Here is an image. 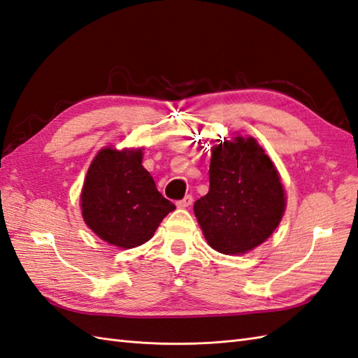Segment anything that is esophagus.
<instances>
[{
  "label": "esophagus",
  "instance_id": "obj_1",
  "mask_svg": "<svg viewBox=\"0 0 358 358\" xmlns=\"http://www.w3.org/2000/svg\"><path fill=\"white\" fill-rule=\"evenodd\" d=\"M194 198L192 195H186L182 199H180V201H177V207H180V209H185V207H189L190 204H192Z\"/></svg>",
  "mask_w": 358,
  "mask_h": 358
}]
</instances>
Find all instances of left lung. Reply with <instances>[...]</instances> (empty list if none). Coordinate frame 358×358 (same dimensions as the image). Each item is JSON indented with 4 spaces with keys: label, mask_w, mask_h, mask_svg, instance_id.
<instances>
[{
    "label": "left lung",
    "mask_w": 358,
    "mask_h": 358,
    "mask_svg": "<svg viewBox=\"0 0 358 358\" xmlns=\"http://www.w3.org/2000/svg\"><path fill=\"white\" fill-rule=\"evenodd\" d=\"M210 187L194 204L213 250L241 255L262 244L280 222L285 194L274 164L248 137L224 140L212 149Z\"/></svg>",
    "instance_id": "1"
}]
</instances>
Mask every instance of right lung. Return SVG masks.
I'll return each mask as SVG.
<instances>
[{"instance_id":"obj_1","label":"right lung","mask_w":358,"mask_h":358,"mask_svg":"<svg viewBox=\"0 0 358 358\" xmlns=\"http://www.w3.org/2000/svg\"><path fill=\"white\" fill-rule=\"evenodd\" d=\"M141 149H102L82 189L80 207L87 226L115 247L146 243L166 215L176 209L157 190L151 173L141 166Z\"/></svg>"}]
</instances>
